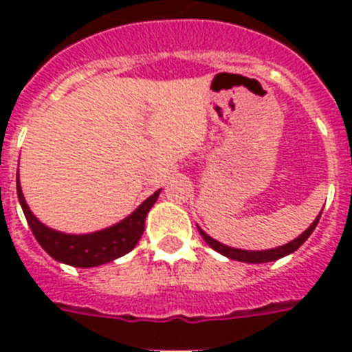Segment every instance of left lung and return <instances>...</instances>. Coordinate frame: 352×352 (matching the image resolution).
<instances>
[{
  "instance_id": "8db88e82",
  "label": "left lung",
  "mask_w": 352,
  "mask_h": 352,
  "mask_svg": "<svg viewBox=\"0 0 352 352\" xmlns=\"http://www.w3.org/2000/svg\"><path fill=\"white\" fill-rule=\"evenodd\" d=\"M320 217H322V212L318 214L316 219L312 221L311 226H309L303 234L298 235L296 239L289 241L287 245L276 246V248H268V250H243V248H234V246L223 245V243H219V241L214 239V237H210V235L201 228V226H197V228H199V234L203 235V239L208 243V246H212L215 252H219V254H223V256L228 257V259H234V261H241V263H268V261H276V259H281V257L289 256V254L298 250V248H300L307 239H309V235L314 232Z\"/></svg>"
}]
</instances>
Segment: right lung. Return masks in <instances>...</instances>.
<instances>
[{
  "label": "right lung",
  "mask_w": 352,
  "mask_h": 352,
  "mask_svg": "<svg viewBox=\"0 0 352 352\" xmlns=\"http://www.w3.org/2000/svg\"><path fill=\"white\" fill-rule=\"evenodd\" d=\"M16 192H18L25 219L29 223L30 230L34 234L36 241L41 245V248L52 259H56L63 265L91 268L115 261L137 246L138 239L142 237L146 215L151 210V206L157 203L160 190H157L153 195H149L142 204H138L127 217H124L115 225L107 226V228L91 232V234H65V232L54 230L51 226L43 225L30 212L29 204L25 201L21 184H19V170L16 173Z\"/></svg>",
  "instance_id": "right-lung-1"
}]
</instances>
